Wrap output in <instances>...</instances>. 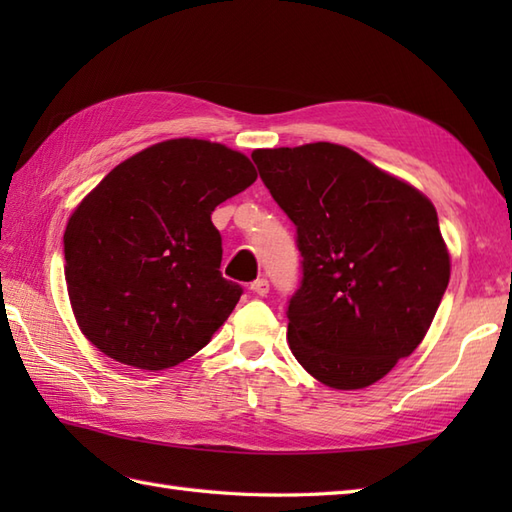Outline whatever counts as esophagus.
Listing matches in <instances>:
<instances>
[{"label":"esophagus","mask_w":512,"mask_h":512,"mask_svg":"<svg viewBox=\"0 0 512 512\" xmlns=\"http://www.w3.org/2000/svg\"><path fill=\"white\" fill-rule=\"evenodd\" d=\"M268 279H264V277H259V279H255L253 284H250V290L255 292V295H259V297H266L268 295Z\"/></svg>","instance_id":"obj_1"}]
</instances>
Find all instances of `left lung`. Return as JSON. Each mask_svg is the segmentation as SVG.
<instances>
[{
	"label": "left lung",
	"mask_w": 512,
	"mask_h": 512,
	"mask_svg": "<svg viewBox=\"0 0 512 512\" xmlns=\"http://www.w3.org/2000/svg\"><path fill=\"white\" fill-rule=\"evenodd\" d=\"M253 160L297 226L292 354L328 387L374 385L422 343L449 286L436 206L343 145L257 149Z\"/></svg>",
	"instance_id": "8db88e82"
}]
</instances>
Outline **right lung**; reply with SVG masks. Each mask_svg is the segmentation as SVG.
<instances>
[{
  "label": "right lung",
  "mask_w": 512,
  "mask_h": 512,
  "mask_svg": "<svg viewBox=\"0 0 512 512\" xmlns=\"http://www.w3.org/2000/svg\"><path fill=\"white\" fill-rule=\"evenodd\" d=\"M257 180L244 154L176 138L127 158L85 195L63 235L76 323L138 369H167L211 341L242 297L220 273L217 204Z\"/></svg>",
  "instance_id": "1"
}]
</instances>
